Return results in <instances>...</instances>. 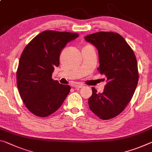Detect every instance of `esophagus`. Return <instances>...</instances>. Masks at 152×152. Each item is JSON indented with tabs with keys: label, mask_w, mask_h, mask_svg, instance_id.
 Segmentation results:
<instances>
[{
	"label": "esophagus",
	"mask_w": 152,
	"mask_h": 152,
	"mask_svg": "<svg viewBox=\"0 0 152 152\" xmlns=\"http://www.w3.org/2000/svg\"><path fill=\"white\" fill-rule=\"evenodd\" d=\"M74 86V88H81L83 87V85H75Z\"/></svg>",
	"instance_id": "obj_1"
}]
</instances>
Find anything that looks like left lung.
<instances>
[{"instance_id": "obj_1", "label": "left lung", "mask_w": 152, "mask_h": 152, "mask_svg": "<svg viewBox=\"0 0 152 152\" xmlns=\"http://www.w3.org/2000/svg\"><path fill=\"white\" fill-rule=\"evenodd\" d=\"M98 50L97 69L107 78L102 93L92 87L88 99L90 110L102 120L119 115L131 100L139 80L133 50L124 38L113 32H99L85 37Z\"/></svg>"}]
</instances>
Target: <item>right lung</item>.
<instances>
[{
  "label": "right lung",
  "instance_id": "1",
  "mask_svg": "<svg viewBox=\"0 0 152 152\" xmlns=\"http://www.w3.org/2000/svg\"><path fill=\"white\" fill-rule=\"evenodd\" d=\"M78 34L44 31L34 37L21 55L17 70V85L28 110L39 117H47L59 109L70 91L52 78L59 66L61 50Z\"/></svg>",
  "mask_w": 152,
  "mask_h": 152
}]
</instances>
